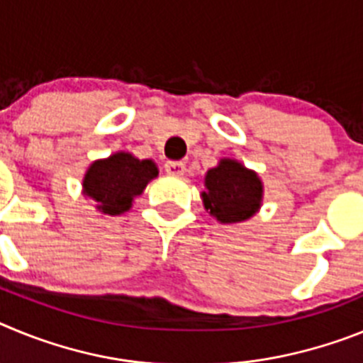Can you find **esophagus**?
<instances>
[{"label": "esophagus", "mask_w": 363, "mask_h": 363, "mask_svg": "<svg viewBox=\"0 0 363 363\" xmlns=\"http://www.w3.org/2000/svg\"><path fill=\"white\" fill-rule=\"evenodd\" d=\"M165 172L167 174H172V176H184L185 163L184 162H167Z\"/></svg>", "instance_id": "1"}]
</instances>
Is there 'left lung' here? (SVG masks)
I'll return each instance as SVG.
<instances>
[{"label":"left lung","mask_w":363,"mask_h":363,"mask_svg":"<svg viewBox=\"0 0 363 363\" xmlns=\"http://www.w3.org/2000/svg\"><path fill=\"white\" fill-rule=\"evenodd\" d=\"M205 189L201 192L205 209L220 223H240L258 213L264 184L255 171L236 160L223 158L218 167L205 174Z\"/></svg>","instance_id":"obj_1"}]
</instances>
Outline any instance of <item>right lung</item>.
I'll return each mask as SVG.
<instances>
[{"label": "right lung", "mask_w": 363, "mask_h": 363, "mask_svg": "<svg viewBox=\"0 0 363 363\" xmlns=\"http://www.w3.org/2000/svg\"><path fill=\"white\" fill-rule=\"evenodd\" d=\"M158 176L152 160H138L129 152H116L92 163L83 178V194L96 201L104 214L127 213L150 179Z\"/></svg>", "instance_id": "right-lung-1"}]
</instances>
